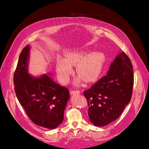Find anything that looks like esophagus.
Wrapping results in <instances>:
<instances>
[{
  "instance_id": "34e87169",
  "label": "esophagus",
  "mask_w": 149,
  "mask_h": 149,
  "mask_svg": "<svg viewBox=\"0 0 149 149\" xmlns=\"http://www.w3.org/2000/svg\"><path fill=\"white\" fill-rule=\"evenodd\" d=\"M70 93L71 95H76V94H80L81 93V91L79 90H72L70 91Z\"/></svg>"
}]
</instances>
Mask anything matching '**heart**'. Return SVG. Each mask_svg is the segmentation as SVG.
Listing matches in <instances>:
<instances>
[{
	"instance_id": "heart-1",
	"label": "heart",
	"mask_w": 149,
	"mask_h": 149,
	"mask_svg": "<svg viewBox=\"0 0 149 149\" xmlns=\"http://www.w3.org/2000/svg\"><path fill=\"white\" fill-rule=\"evenodd\" d=\"M65 58L58 57L56 61V72L60 83L66 84L73 72L72 66H75V71L79 77L74 83L81 84L82 79L85 83L96 81L102 72L104 58L102 53L94 52L89 54L81 51H72L66 53Z\"/></svg>"
}]
</instances>
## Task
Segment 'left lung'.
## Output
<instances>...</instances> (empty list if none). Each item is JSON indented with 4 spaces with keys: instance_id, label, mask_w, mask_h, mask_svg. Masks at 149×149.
Masks as SVG:
<instances>
[{
    "instance_id": "left-lung-1",
    "label": "left lung",
    "mask_w": 149,
    "mask_h": 149,
    "mask_svg": "<svg viewBox=\"0 0 149 149\" xmlns=\"http://www.w3.org/2000/svg\"><path fill=\"white\" fill-rule=\"evenodd\" d=\"M133 84L131 60L122 52L111 64L106 76L84 91L90 121L103 127L118 118L130 102Z\"/></svg>"
}]
</instances>
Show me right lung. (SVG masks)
<instances>
[{"instance_id": "add662e5", "label": "right lung", "mask_w": 149, "mask_h": 149, "mask_svg": "<svg viewBox=\"0 0 149 149\" xmlns=\"http://www.w3.org/2000/svg\"><path fill=\"white\" fill-rule=\"evenodd\" d=\"M30 46L22 50L13 81L17 99L28 117L35 124L49 129L62 123L70 99L68 90L53 81L49 75L34 77L29 74Z\"/></svg>"}]
</instances>
